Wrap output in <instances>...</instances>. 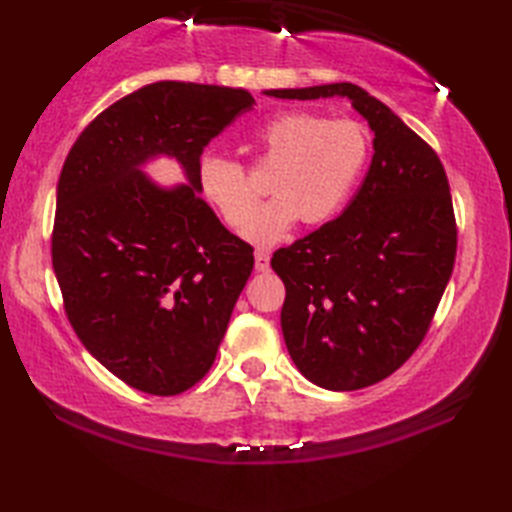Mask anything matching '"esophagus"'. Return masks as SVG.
I'll return each instance as SVG.
<instances>
[{
	"mask_svg": "<svg viewBox=\"0 0 512 512\" xmlns=\"http://www.w3.org/2000/svg\"><path fill=\"white\" fill-rule=\"evenodd\" d=\"M270 266V253H266V250H257L255 253V268L257 270H268Z\"/></svg>",
	"mask_w": 512,
	"mask_h": 512,
	"instance_id": "1",
	"label": "esophagus"
}]
</instances>
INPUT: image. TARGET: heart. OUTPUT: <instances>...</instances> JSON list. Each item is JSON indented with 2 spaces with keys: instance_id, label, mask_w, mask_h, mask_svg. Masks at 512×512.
Returning <instances> with one entry per match:
<instances>
[{
  "instance_id": "b5f03b06",
  "label": "heart",
  "mask_w": 512,
  "mask_h": 512,
  "mask_svg": "<svg viewBox=\"0 0 512 512\" xmlns=\"http://www.w3.org/2000/svg\"><path fill=\"white\" fill-rule=\"evenodd\" d=\"M259 165L273 167L268 189L275 198L255 213L244 235L270 246L292 224H321L341 209L369 154L367 132L350 118L310 112H279L253 129L248 143ZM202 193L228 226L244 228L255 211L257 191L246 171L220 156H204L198 167Z\"/></svg>"
}]
</instances>
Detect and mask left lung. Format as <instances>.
Masks as SVG:
<instances>
[{
    "mask_svg": "<svg viewBox=\"0 0 512 512\" xmlns=\"http://www.w3.org/2000/svg\"><path fill=\"white\" fill-rule=\"evenodd\" d=\"M275 99H350L374 132V156L347 209L275 250L286 286L281 330L314 385L378 383L416 352L447 288L458 228L442 162L400 118L354 83L266 90Z\"/></svg>",
    "mask_w": 512,
    "mask_h": 512,
    "instance_id": "left-lung-1",
    "label": "left lung"
}]
</instances>
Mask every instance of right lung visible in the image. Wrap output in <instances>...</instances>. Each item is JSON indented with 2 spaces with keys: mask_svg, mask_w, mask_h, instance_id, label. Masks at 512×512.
Segmentation results:
<instances>
[{
  "mask_svg": "<svg viewBox=\"0 0 512 512\" xmlns=\"http://www.w3.org/2000/svg\"><path fill=\"white\" fill-rule=\"evenodd\" d=\"M253 105L239 88L151 83L96 116L63 162L52 268L65 314L96 361L145 394L204 378L253 270V246L226 231L198 180L204 147ZM158 155L188 184L147 179Z\"/></svg>",
  "mask_w": 512,
  "mask_h": 512,
  "instance_id": "right-lung-1",
  "label": "right lung"
}]
</instances>
